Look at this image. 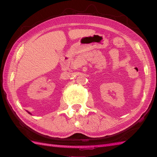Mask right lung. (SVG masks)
<instances>
[{
	"mask_svg": "<svg viewBox=\"0 0 157 157\" xmlns=\"http://www.w3.org/2000/svg\"><path fill=\"white\" fill-rule=\"evenodd\" d=\"M28 113H29V114H31V113H29V112H28Z\"/></svg>",
	"mask_w": 157,
	"mask_h": 157,
	"instance_id": "add662e5",
	"label": "right lung"
}]
</instances>
